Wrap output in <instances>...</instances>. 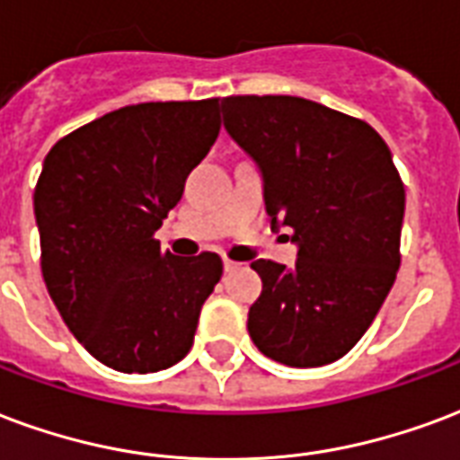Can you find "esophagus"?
I'll use <instances>...</instances> for the list:
<instances>
[{"label": "esophagus", "instance_id": "1", "mask_svg": "<svg viewBox=\"0 0 460 460\" xmlns=\"http://www.w3.org/2000/svg\"><path fill=\"white\" fill-rule=\"evenodd\" d=\"M241 263H236V261H231V258H224V270L226 273H231V270H236Z\"/></svg>", "mask_w": 460, "mask_h": 460}]
</instances>
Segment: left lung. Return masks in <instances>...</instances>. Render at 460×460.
Here are the masks:
<instances>
[{"label": "left lung", "instance_id": "obj_1", "mask_svg": "<svg viewBox=\"0 0 460 460\" xmlns=\"http://www.w3.org/2000/svg\"><path fill=\"white\" fill-rule=\"evenodd\" d=\"M224 128L256 163L265 212L290 226L297 263L258 258L263 292L248 309L258 351L316 368L351 351L400 268L404 185L373 126L288 94L221 100Z\"/></svg>", "mask_w": 460, "mask_h": 460}]
</instances>
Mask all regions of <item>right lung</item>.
Listing matches in <instances>:
<instances>
[{
  "label": "right lung",
  "instance_id": "1",
  "mask_svg": "<svg viewBox=\"0 0 460 460\" xmlns=\"http://www.w3.org/2000/svg\"><path fill=\"white\" fill-rule=\"evenodd\" d=\"M221 128L219 100L131 104L60 138L33 192L40 270L67 329L121 373L175 366L195 341L221 258L153 234Z\"/></svg>",
  "mask_w": 460,
  "mask_h": 460
}]
</instances>
